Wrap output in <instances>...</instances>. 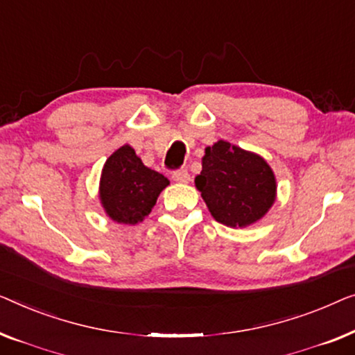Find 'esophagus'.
Wrapping results in <instances>:
<instances>
[{
    "label": "esophagus",
    "instance_id": "1",
    "mask_svg": "<svg viewBox=\"0 0 355 355\" xmlns=\"http://www.w3.org/2000/svg\"><path fill=\"white\" fill-rule=\"evenodd\" d=\"M172 178H173V182H177V183H188L189 182V173H188L187 168H178V171L172 173Z\"/></svg>",
    "mask_w": 355,
    "mask_h": 355
}]
</instances>
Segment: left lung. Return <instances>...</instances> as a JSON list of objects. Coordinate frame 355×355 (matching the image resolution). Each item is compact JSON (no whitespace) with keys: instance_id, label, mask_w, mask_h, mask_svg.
<instances>
[{"instance_id":"obj_1","label":"left lung","mask_w":355,"mask_h":355,"mask_svg":"<svg viewBox=\"0 0 355 355\" xmlns=\"http://www.w3.org/2000/svg\"><path fill=\"white\" fill-rule=\"evenodd\" d=\"M194 182L212 217L227 227L251 225L275 201V175L268 164L223 139L206 148Z\"/></svg>"}]
</instances>
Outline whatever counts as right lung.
<instances>
[{
    "label": "right lung",
    "instance_id": "add662e5",
    "mask_svg": "<svg viewBox=\"0 0 355 355\" xmlns=\"http://www.w3.org/2000/svg\"><path fill=\"white\" fill-rule=\"evenodd\" d=\"M168 180L141 162L128 144L119 148L104 164L101 202L119 223L135 225L149 216Z\"/></svg>",
    "mask_w": 355,
    "mask_h": 355
}]
</instances>
